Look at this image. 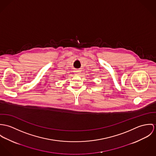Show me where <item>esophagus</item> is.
<instances>
[{
	"mask_svg": "<svg viewBox=\"0 0 156 156\" xmlns=\"http://www.w3.org/2000/svg\"><path fill=\"white\" fill-rule=\"evenodd\" d=\"M74 73H75V75H80V73H81V70H76L74 71Z\"/></svg>",
	"mask_w": 156,
	"mask_h": 156,
	"instance_id": "esophagus-1",
	"label": "esophagus"
}]
</instances>
